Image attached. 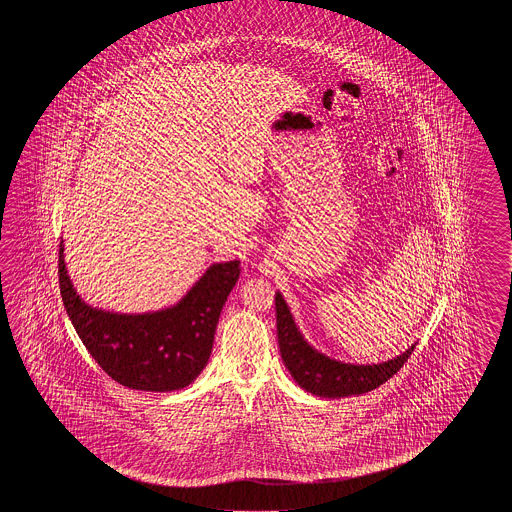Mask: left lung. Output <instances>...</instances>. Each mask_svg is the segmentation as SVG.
Wrapping results in <instances>:
<instances>
[{"label": "left lung", "instance_id": "left-lung-1", "mask_svg": "<svg viewBox=\"0 0 512 512\" xmlns=\"http://www.w3.org/2000/svg\"><path fill=\"white\" fill-rule=\"evenodd\" d=\"M274 300L283 364L300 388L318 397L340 399L371 392L401 370L414 351L415 344H412L401 355L377 364H351L331 359L305 340L280 291H276Z\"/></svg>", "mask_w": 512, "mask_h": 512}]
</instances>
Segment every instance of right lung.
Masks as SVG:
<instances>
[{
    "label": "right lung",
    "mask_w": 512,
    "mask_h": 512,
    "mask_svg": "<svg viewBox=\"0 0 512 512\" xmlns=\"http://www.w3.org/2000/svg\"><path fill=\"white\" fill-rule=\"evenodd\" d=\"M238 265V260L212 263L170 307L113 313L80 298L60 241V293L78 337L113 381L141 392H174L196 381L207 366L221 309L240 278Z\"/></svg>",
    "instance_id": "right-lung-1"
}]
</instances>
